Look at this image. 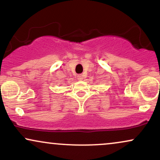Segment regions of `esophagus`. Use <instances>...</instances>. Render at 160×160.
<instances>
[{
  "instance_id": "obj_1",
  "label": "esophagus",
  "mask_w": 160,
  "mask_h": 160,
  "mask_svg": "<svg viewBox=\"0 0 160 160\" xmlns=\"http://www.w3.org/2000/svg\"><path fill=\"white\" fill-rule=\"evenodd\" d=\"M77 78H78V81H82L84 78H83V76H82V75H78V76H77Z\"/></svg>"
}]
</instances>
